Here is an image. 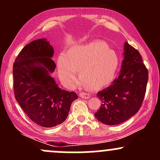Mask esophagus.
Returning a JSON list of instances; mask_svg holds the SVG:
<instances>
[{"instance_id": "esophagus-1", "label": "esophagus", "mask_w": 160, "mask_h": 160, "mask_svg": "<svg viewBox=\"0 0 160 160\" xmlns=\"http://www.w3.org/2000/svg\"><path fill=\"white\" fill-rule=\"evenodd\" d=\"M80 96L82 98L87 99V98H89V97H90V95H89V93H86V92H80Z\"/></svg>"}]
</instances>
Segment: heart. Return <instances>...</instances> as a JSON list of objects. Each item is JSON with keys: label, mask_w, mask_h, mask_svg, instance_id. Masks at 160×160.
<instances>
[{"label": "heart", "mask_w": 160, "mask_h": 160, "mask_svg": "<svg viewBox=\"0 0 160 160\" xmlns=\"http://www.w3.org/2000/svg\"><path fill=\"white\" fill-rule=\"evenodd\" d=\"M119 57L109 49L105 42L95 40L84 45H74L66 56L58 58L60 78L66 85L76 86L80 78L93 90H98L111 83L119 66Z\"/></svg>", "instance_id": "heart-1"}]
</instances>
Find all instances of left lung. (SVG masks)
I'll list each match as a JSON object with an SVG mask.
<instances>
[{"instance_id": "obj_1", "label": "left lung", "mask_w": 160, "mask_h": 160, "mask_svg": "<svg viewBox=\"0 0 160 160\" xmlns=\"http://www.w3.org/2000/svg\"><path fill=\"white\" fill-rule=\"evenodd\" d=\"M124 51L118 78L97 93L102 104L95 116L106 125L122 123L135 115L142 105L146 92L148 71L140 52L127 42Z\"/></svg>"}]
</instances>
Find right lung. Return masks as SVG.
Here are the masks:
<instances>
[{"label":"right lung","instance_id":"add662e5","mask_svg":"<svg viewBox=\"0 0 160 160\" xmlns=\"http://www.w3.org/2000/svg\"><path fill=\"white\" fill-rule=\"evenodd\" d=\"M53 53L44 38L34 40L20 51L12 67L16 101L33 122L47 128L62 123L78 98L74 92L60 89L49 75L56 68Z\"/></svg>","mask_w":160,"mask_h":160}]
</instances>
